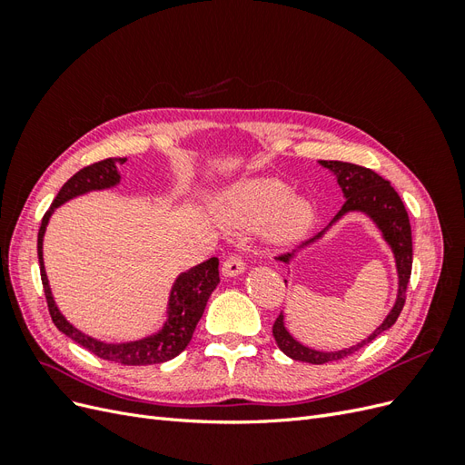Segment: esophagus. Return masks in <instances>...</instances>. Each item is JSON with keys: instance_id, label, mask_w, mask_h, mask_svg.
Returning a JSON list of instances; mask_svg holds the SVG:
<instances>
[{"instance_id": "obj_1", "label": "esophagus", "mask_w": 465, "mask_h": 465, "mask_svg": "<svg viewBox=\"0 0 465 465\" xmlns=\"http://www.w3.org/2000/svg\"><path fill=\"white\" fill-rule=\"evenodd\" d=\"M244 270H246L244 260L241 256H236V254L229 256L221 265V273L224 277H236V275H241Z\"/></svg>"}]
</instances>
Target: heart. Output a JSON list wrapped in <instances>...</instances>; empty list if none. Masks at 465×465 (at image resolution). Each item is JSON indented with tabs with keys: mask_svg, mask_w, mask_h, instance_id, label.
Instances as JSON below:
<instances>
[{
	"mask_svg": "<svg viewBox=\"0 0 465 465\" xmlns=\"http://www.w3.org/2000/svg\"><path fill=\"white\" fill-rule=\"evenodd\" d=\"M215 215L224 229L250 231L262 227L267 242L291 246L299 242L314 227V205L291 195L285 182L275 178H252L224 192Z\"/></svg>",
	"mask_w": 465,
	"mask_h": 465,
	"instance_id": "obj_1",
	"label": "heart"
}]
</instances>
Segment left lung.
Listing matches in <instances>:
<instances>
[{"instance_id":"left-lung-1","label":"left lung","mask_w":465,"mask_h":465,"mask_svg":"<svg viewBox=\"0 0 465 465\" xmlns=\"http://www.w3.org/2000/svg\"><path fill=\"white\" fill-rule=\"evenodd\" d=\"M323 168H328L330 173H333L337 184H340L345 203L343 207L337 211V215L331 219L326 229L318 232L311 241H306L301 248L311 246L316 242L318 238L326 234V231L331 227L333 223L340 221L343 215L353 213V211H359V213H364L367 217L372 219V223L378 227V231L382 232V238L386 244L393 252V260H396V270H398V297L396 302H393L390 314L384 318V322L367 337V340L359 341L357 345L341 349V351H316L299 343L294 337L287 331L285 328V320L283 314H279V318L273 323V337L279 345V349L283 351L287 357L292 361H302V362H311V364H323L330 361H340L345 359L347 355H353L355 351L361 347L369 345L372 340L380 333H384L390 330L393 323H396L398 316L401 314V308L405 304V291L407 285H410V277H411V263H413V242H411V224L410 217H407L405 205L398 192L390 186V182L384 180L380 174H376L371 168H364L353 163H341V161H320ZM297 252L292 254H281L277 256L279 262L291 263ZM287 283V281H285Z\"/></svg>"}]
</instances>
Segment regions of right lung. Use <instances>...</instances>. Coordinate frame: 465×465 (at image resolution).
<instances>
[{
    "label": "right lung",
    "mask_w": 465,
    "mask_h": 465,
    "mask_svg": "<svg viewBox=\"0 0 465 465\" xmlns=\"http://www.w3.org/2000/svg\"><path fill=\"white\" fill-rule=\"evenodd\" d=\"M122 163H125V159L98 161L94 164L81 168L79 173H75L65 182L58 195H55L54 203L46 211V215L42 217V224L38 231V263L42 287H45L48 311L55 328L65 333L69 340H74L81 347L91 351L96 357L120 364H130V367H139V364H159L171 361L188 347L193 330L198 326V322L205 311V304L211 297V292L219 285V260L209 258L207 262L195 265L192 270L176 277L171 289V297H168L166 322L157 333L128 343H104L74 328L58 311V306H55L46 277L45 260H42V241H45L46 224L50 221V215L54 213V209L72 198H77V195L93 190H106L120 184L118 164Z\"/></svg>",
    "instance_id": "add662e5"
}]
</instances>
